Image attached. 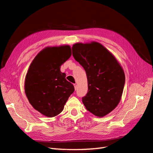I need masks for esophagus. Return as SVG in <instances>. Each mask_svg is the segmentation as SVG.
Returning a JSON list of instances; mask_svg holds the SVG:
<instances>
[{
	"label": "esophagus",
	"instance_id": "obj_1",
	"mask_svg": "<svg viewBox=\"0 0 153 153\" xmlns=\"http://www.w3.org/2000/svg\"><path fill=\"white\" fill-rule=\"evenodd\" d=\"M74 89H75V90H76V88H77V86H76V85H74Z\"/></svg>",
	"mask_w": 153,
	"mask_h": 153
}]
</instances>
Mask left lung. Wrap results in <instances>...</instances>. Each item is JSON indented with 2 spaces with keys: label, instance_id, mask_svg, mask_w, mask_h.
Wrapping results in <instances>:
<instances>
[{
  "label": "left lung",
  "instance_id": "obj_1",
  "mask_svg": "<svg viewBox=\"0 0 153 153\" xmlns=\"http://www.w3.org/2000/svg\"><path fill=\"white\" fill-rule=\"evenodd\" d=\"M74 59L82 65L88 80V92L82 102L86 110L102 117L119 104L125 85L123 68L111 52L96 42L74 43Z\"/></svg>",
  "mask_w": 153,
  "mask_h": 153
}]
</instances>
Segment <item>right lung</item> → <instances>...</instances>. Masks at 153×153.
I'll return each mask as SVG.
<instances>
[{
	"label": "right lung",
	"instance_id": "1",
	"mask_svg": "<svg viewBox=\"0 0 153 153\" xmlns=\"http://www.w3.org/2000/svg\"><path fill=\"white\" fill-rule=\"evenodd\" d=\"M71 56L68 45L47 47L30 65L25 78V93L33 108L46 117L60 114L74 92V86L60 70L61 65Z\"/></svg>",
	"mask_w": 153,
	"mask_h": 153
}]
</instances>
